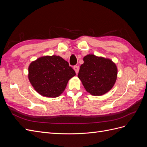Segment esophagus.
I'll return each instance as SVG.
<instances>
[{
    "instance_id": "obj_1",
    "label": "esophagus",
    "mask_w": 147,
    "mask_h": 147,
    "mask_svg": "<svg viewBox=\"0 0 147 147\" xmlns=\"http://www.w3.org/2000/svg\"><path fill=\"white\" fill-rule=\"evenodd\" d=\"M74 69L75 71V73L78 74V71H79V67L77 65H75L74 67Z\"/></svg>"
}]
</instances>
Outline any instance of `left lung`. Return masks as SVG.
<instances>
[{"mask_svg":"<svg viewBox=\"0 0 147 147\" xmlns=\"http://www.w3.org/2000/svg\"><path fill=\"white\" fill-rule=\"evenodd\" d=\"M78 74L86 91L99 96L108 92L116 82L118 74L115 63L104 57L88 55L83 57Z\"/></svg>","mask_w":147,"mask_h":147,"instance_id":"1","label":"left lung"}]
</instances>
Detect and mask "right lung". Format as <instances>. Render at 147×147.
I'll list each match as a JSON object with an SVG mask.
<instances>
[{
    "label": "right lung",
    "instance_id": "1",
    "mask_svg": "<svg viewBox=\"0 0 147 147\" xmlns=\"http://www.w3.org/2000/svg\"><path fill=\"white\" fill-rule=\"evenodd\" d=\"M29 80L38 94L57 97L64 92L70 78L76 74L61 56H44L29 64Z\"/></svg>",
    "mask_w": 147,
    "mask_h": 147
}]
</instances>
